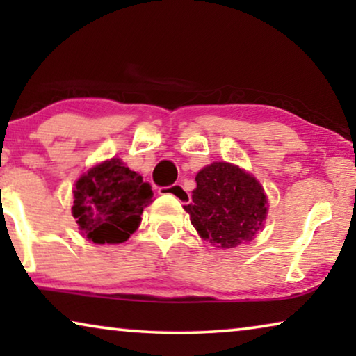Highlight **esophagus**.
<instances>
[{
  "mask_svg": "<svg viewBox=\"0 0 356 356\" xmlns=\"http://www.w3.org/2000/svg\"><path fill=\"white\" fill-rule=\"evenodd\" d=\"M160 194H170V196H173L175 199H178L179 202L186 204L189 201V193L188 189L183 186V184H173V186H165V188H160L159 189Z\"/></svg>",
  "mask_w": 356,
  "mask_h": 356,
  "instance_id": "esophagus-1",
  "label": "esophagus"
}]
</instances>
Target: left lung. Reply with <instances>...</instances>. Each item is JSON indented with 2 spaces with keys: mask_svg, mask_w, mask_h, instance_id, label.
<instances>
[{
  "mask_svg": "<svg viewBox=\"0 0 356 356\" xmlns=\"http://www.w3.org/2000/svg\"><path fill=\"white\" fill-rule=\"evenodd\" d=\"M196 183L184 211L204 240L223 250L235 248L264 227L267 196L252 175L228 162H213L196 175Z\"/></svg>",
  "mask_w": 356,
  "mask_h": 356,
  "instance_id": "1",
  "label": "left lung"
}]
</instances>
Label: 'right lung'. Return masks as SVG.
<instances>
[{"label":"right lung","mask_w":356,"mask_h":356,"mask_svg":"<svg viewBox=\"0 0 356 356\" xmlns=\"http://www.w3.org/2000/svg\"><path fill=\"white\" fill-rule=\"evenodd\" d=\"M74 216L79 230L97 245H118L138 230L152 188L120 159L105 160L74 184Z\"/></svg>","instance_id":"add662e5"}]
</instances>
